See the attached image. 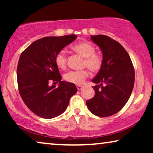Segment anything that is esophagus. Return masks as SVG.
Here are the masks:
<instances>
[{"mask_svg":"<svg viewBox=\"0 0 153 153\" xmlns=\"http://www.w3.org/2000/svg\"><path fill=\"white\" fill-rule=\"evenodd\" d=\"M82 85H76V88L77 89H78V91H80V90L82 88Z\"/></svg>","mask_w":153,"mask_h":153,"instance_id":"1","label":"esophagus"}]
</instances>
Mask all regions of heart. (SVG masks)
Listing matches in <instances>:
<instances>
[{
	"instance_id": "1",
	"label": "heart",
	"mask_w": 153,
	"mask_h": 153,
	"mask_svg": "<svg viewBox=\"0 0 153 153\" xmlns=\"http://www.w3.org/2000/svg\"><path fill=\"white\" fill-rule=\"evenodd\" d=\"M72 49L84 58L83 66H86L91 72H97L101 70L103 59L100 54L95 53V48L88 42H81L72 47ZM55 64L60 70L67 67V56L64 51H60L55 56ZM89 76L87 69L79 71H70L64 76L65 80L74 84H81Z\"/></svg>"
}]
</instances>
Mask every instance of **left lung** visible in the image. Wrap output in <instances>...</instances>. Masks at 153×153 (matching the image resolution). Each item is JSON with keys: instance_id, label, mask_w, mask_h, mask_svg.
<instances>
[{"instance_id": "left-lung-1", "label": "left lung", "mask_w": 153, "mask_h": 153, "mask_svg": "<svg viewBox=\"0 0 153 153\" xmlns=\"http://www.w3.org/2000/svg\"><path fill=\"white\" fill-rule=\"evenodd\" d=\"M91 39L103 55L101 70L92 81L95 95L87 100L92 114L100 117L114 115L128 101L134 84V68L128 53L118 42L103 35H91Z\"/></svg>"}]
</instances>
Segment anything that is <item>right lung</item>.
<instances>
[{
  "label": "right lung",
  "instance_id": "right-lung-1",
  "mask_svg": "<svg viewBox=\"0 0 153 153\" xmlns=\"http://www.w3.org/2000/svg\"><path fill=\"white\" fill-rule=\"evenodd\" d=\"M76 35L46 37L33 42L21 54L19 60L17 83L23 101L35 115L43 118H53L68 107L72 96L77 92L74 83L61 81L55 56ZM53 82L59 86L51 87Z\"/></svg>",
  "mask_w": 153,
  "mask_h": 153
}]
</instances>
